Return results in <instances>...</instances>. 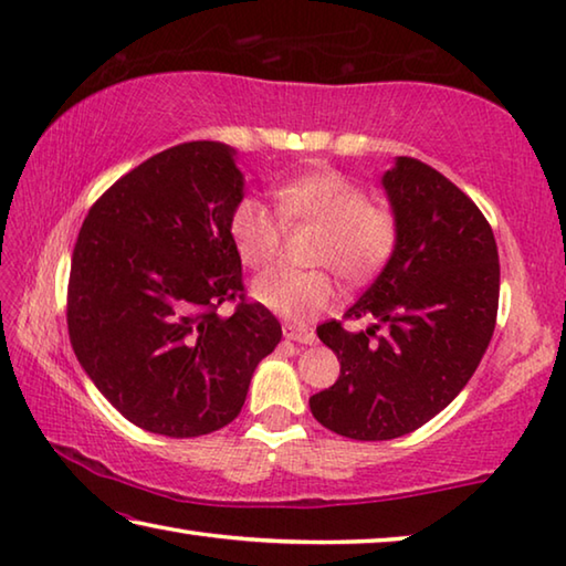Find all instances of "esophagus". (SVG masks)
Here are the masks:
<instances>
[{"instance_id":"obj_1","label":"esophagus","mask_w":566,"mask_h":566,"mask_svg":"<svg viewBox=\"0 0 566 566\" xmlns=\"http://www.w3.org/2000/svg\"><path fill=\"white\" fill-rule=\"evenodd\" d=\"M282 332H284V337L290 339V342H300V344H314V342H317V334H314L312 329H306V327H300V324H284Z\"/></svg>"}]
</instances>
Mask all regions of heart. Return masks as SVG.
Wrapping results in <instances>:
<instances>
[{
  "mask_svg": "<svg viewBox=\"0 0 566 566\" xmlns=\"http://www.w3.org/2000/svg\"><path fill=\"white\" fill-rule=\"evenodd\" d=\"M280 212L260 197H242L229 217L237 254L252 270H266L280 254L285 222L322 227L314 264H327L344 280L364 282L395 252L397 219L391 209L367 202L361 187L342 171H310L276 187ZM283 216L280 218L279 214ZM337 286L329 272H272L252 286L264 310L292 322H310L329 310Z\"/></svg>",
  "mask_w": 566,
  "mask_h": 566,
  "instance_id": "heart-1",
  "label": "heart"
}]
</instances>
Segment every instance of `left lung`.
<instances>
[{
  "label": "left lung",
  "mask_w": 566,
  "mask_h": 566,
  "mask_svg": "<svg viewBox=\"0 0 566 566\" xmlns=\"http://www.w3.org/2000/svg\"><path fill=\"white\" fill-rule=\"evenodd\" d=\"M381 187L397 219L395 252L344 314L377 324L357 334L339 322L317 327L342 369L310 397L319 424L359 442L397 439L439 415L482 361L500 304L492 227L462 189L411 157H397Z\"/></svg>",
  "instance_id": "8db88e82"
}]
</instances>
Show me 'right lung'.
I'll return each mask as SVG.
<instances>
[{
	"label": "right lung",
	"instance_id": "1",
	"mask_svg": "<svg viewBox=\"0 0 566 566\" xmlns=\"http://www.w3.org/2000/svg\"><path fill=\"white\" fill-rule=\"evenodd\" d=\"M237 151L187 142L142 161L94 202L76 237L66 327L76 359L132 424L165 437L227 427L282 339L244 300L229 217L244 197ZM239 298L222 318L219 303Z\"/></svg>",
	"mask_w": 566,
	"mask_h": 566
}]
</instances>
